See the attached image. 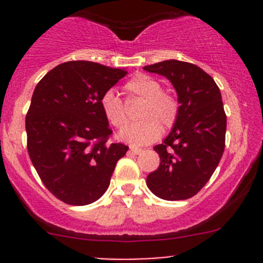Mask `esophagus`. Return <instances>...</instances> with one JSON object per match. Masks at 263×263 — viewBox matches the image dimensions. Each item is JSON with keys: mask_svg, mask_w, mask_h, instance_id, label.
I'll list each match as a JSON object with an SVG mask.
<instances>
[{"mask_svg": "<svg viewBox=\"0 0 263 263\" xmlns=\"http://www.w3.org/2000/svg\"><path fill=\"white\" fill-rule=\"evenodd\" d=\"M129 151H131L132 154H140V153H141V151H142V148L131 146V147H129Z\"/></svg>", "mask_w": 263, "mask_h": 263, "instance_id": "1", "label": "esophagus"}]
</instances>
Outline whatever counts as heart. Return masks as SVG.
<instances>
[{
  "instance_id": "b5f03b06",
  "label": "heart",
  "mask_w": 263,
  "mask_h": 263,
  "mask_svg": "<svg viewBox=\"0 0 263 263\" xmlns=\"http://www.w3.org/2000/svg\"><path fill=\"white\" fill-rule=\"evenodd\" d=\"M129 97L144 99L140 118L141 121L128 124L119 132V139L127 144L140 146L158 139L161 126L171 128L179 113L178 98L171 90L161 89L160 81L145 73H137L124 85ZM100 109L108 123L115 128H122L127 123L124 103L113 90H107L100 98Z\"/></svg>"
}]
</instances>
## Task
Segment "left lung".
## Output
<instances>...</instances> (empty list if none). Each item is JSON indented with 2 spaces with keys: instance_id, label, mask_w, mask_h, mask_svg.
<instances>
[{
  "instance_id": "left-lung-1",
  "label": "left lung",
  "mask_w": 263,
  "mask_h": 263,
  "mask_svg": "<svg viewBox=\"0 0 263 263\" xmlns=\"http://www.w3.org/2000/svg\"><path fill=\"white\" fill-rule=\"evenodd\" d=\"M144 70L165 76L181 104L172 132L154 147L160 164L146 184L163 200H187L209 182L224 153L227 115L221 94L214 79L193 63L169 60Z\"/></svg>"
}]
</instances>
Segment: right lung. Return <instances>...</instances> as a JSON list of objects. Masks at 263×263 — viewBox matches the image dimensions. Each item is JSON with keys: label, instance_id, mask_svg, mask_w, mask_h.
<instances>
[{"label": "right lung", "instance_id": "1", "mask_svg": "<svg viewBox=\"0 0 263 263\" xmlns=\"http://www.w3.org/2000/svg\"><path fill=\"white\" fill-rule=\"evenodd\" d=\"M127 75L89 61H70L36 85L25 118L28 153L47 190L67 205L102 197L128 146L110 142L100 98Z\"/></svg>", "mask_w": 263, "mask_h": 263}]
</instances>
